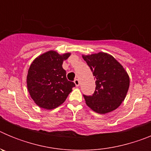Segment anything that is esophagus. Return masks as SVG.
<instances>
[{
    "label": "esophagus",
    "instance_id": "esophagus-1",
    "mask_svg": "<svg viewBox=\"0 0 151 151\" xmlns=\"http://www.w3.org/2000/svg\"><path fill=\"white\" fill-rule=\"evenodd\" d=\"M74 83H75V85H76V86H79V84H80V82H79V80L78 79H75L74 80Z\"/></svg>",
    "mask_w": 151,
    "mask_h": 151
}]
</instances>
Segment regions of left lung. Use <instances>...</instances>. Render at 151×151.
<instances>
[{
	"label": "left lung",
	"mask_w": 151,
	"mask_h": 151,
	"mask_svg": "<svg viewBox=\"0 0 151 151\" xmlns=\"http://www.w3.org/2000/svg\"><path fill=\"white\" fill-rule=\"evenodd\" d=\"M95 77V91L85 95L86 104L96 113L104 114L116 110L125 99L129 77L124 68L111 55L98 54L82 56Z\"/></svg>",
	"instance_id": "left-lung-1"
}]
</instances>
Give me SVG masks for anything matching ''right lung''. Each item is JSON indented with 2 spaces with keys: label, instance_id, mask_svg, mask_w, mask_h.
<instances>
[{
  "label": "right lung",
  "instance_id": "obj_1",
  "mask_svg": "<svg viewBox=\"0 0 151 151\" xmlns=\"http://www.w3.org/2000/svg\"><path fill=\"white\" fill-rule=\"evenodd\" d=\"M70 54L60 55L56 51L47 52L37 57L28 72L27 87L37 105L51 110L62 104L76 86L68 81L62 65Z\"/></svg>",
  "mask_w": 151,
  "mask_h": 151
}]
</instances>
